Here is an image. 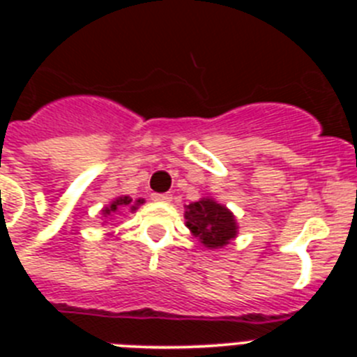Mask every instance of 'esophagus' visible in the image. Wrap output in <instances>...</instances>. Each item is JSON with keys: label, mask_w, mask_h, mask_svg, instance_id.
Returning a JSON list of instances; mask_svg holds the SVG:
<instances>
[{"label": "esophagus", "mask_w": 357, "mask_h": 357, "mask_svg": "<svg viewBox=\"0 0 357 357\" xmlns=\"http://www.w3.org/2000/svg\"><path fill=\"white\" fill-rule=\"evenodd\" d=\"M151 198L155 202H172V195L168 193H153L151 195Z\"/></svg>", "instance_id": "obj_1"}]
</instances>
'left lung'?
I'll use <instances>...</instances> for the list:
<instances>
[{
  "label": "left lung",
  "mask_w": 357,
  "mask_h": 357,
  "mask_svg": "<svg viewBox=\"0 0 357 357\" xmlns=\"http://www.w3.org/2000/svg\"><path fill=\"white\" fill-rule=\"evenodd\" d=\"M185 225L207 248H222L238 234L234 214L213 198H202L185 206Z\"/></svg>",
  "instance_id": "8db88e82"
}]
</instances>
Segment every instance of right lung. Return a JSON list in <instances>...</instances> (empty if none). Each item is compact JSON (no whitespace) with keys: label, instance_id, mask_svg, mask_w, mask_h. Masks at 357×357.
Here are the masks:
<instances>
[{"label":"right lung","instance_id":"obj_1","mask_svg":"<svg viewBox=\"0 0 357 357\" xmlns=\"http://www.w3.org/2000/svg\"><path fill=\"white\" fill-rule=\"evenodd\" d=\"M143 198H139V200L132 202L130 197H118L114 198V200L110 202L109 206L103 207V216H114V214H119L123 213V211H130V213H134L137 207L143 204Z\"/></svg>","mask_w":357,"mask_h":357}]
</instances>
